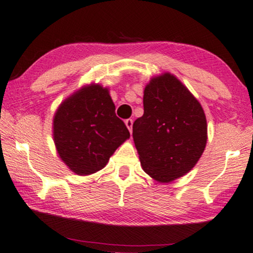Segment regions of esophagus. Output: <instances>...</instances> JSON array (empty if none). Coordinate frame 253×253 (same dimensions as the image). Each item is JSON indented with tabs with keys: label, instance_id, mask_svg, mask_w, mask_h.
I'll return each instance as SVG.
<instances>
[{
	"label": "esophagus",
	"instance_id": "1",
	"mask_svg": "<svg viewBox=\"0 0 253 253\" xmlns=\"http://www.w3.org/2000/svg\"><path fill=\"white\" fill-rule=\"evenodd\" d=\"M132 124H133V121L131 119L126 120V126L127 129H129L130 132H132Z\"/></svg>",
	"mask_w": 253,
	"mask_h": 253
}]
</instances>
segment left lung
Wrapping results in <instances>:
<instances>
[{"instance_id":"1","label":"left lung","mask_w":253,"mask_h":253,"mask_svg":"<svg viewBox=\"0 0 253 253\" xmlns=\"http://www.w3.org/2000/svg\"><path fill=\"white\" fill-rule=\"evenodd\" d=\"M207 130L203 108L175 76L152 79L144 91V115L132 126L142 169L160 182L186 174L204 152Z\"/></svg>"}]
</instances>
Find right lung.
I'll use <instances>...</instances> for the list:
<instances>
[{
  "label": "right lung",
  "instance_id": "obj_1",
  "mask_svg": "<svg viewBox=\"0 0 253 253\" xmlns=\"http://www.w3.org/2000/svg\"><path fill=\"white\" fill-rule=\"evenodd\" d=\"M129 137L108 90L98 84L84 86L66 99L53 119L58 154L79 175L101 170Z\"/></svg>",
  "mask_w": 253,
  "mask_h": 253
}]
</instances>
